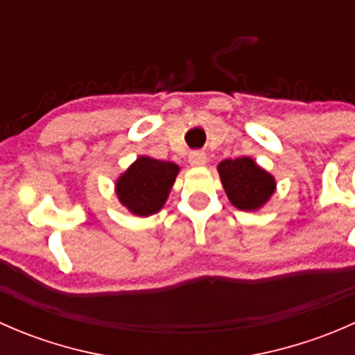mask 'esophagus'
<instances>
[{
	"label": "esophagus",
	"mask_w": 355,
	"mask_h": 355,
	"mask_svg": "<svg viewBox=\"0 0 355 355\" xmlns=\"http://www.w3.org/2000/svg\"><path fill=\"white\" fill-rule=\"evenodd\" d=\"M189 161H191L192 166H204L207 161V156H206V153H202V151H194V153H191V156H189Z\"/></svg>",
	"instance_id": "esophagus-1"
}]
</instances>
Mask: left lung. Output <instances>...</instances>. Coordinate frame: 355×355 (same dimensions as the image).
Masks as SVG:
<instances>
[{"mask_svg":"<svg viewBox=\"0 0 355 355\" xmlns=\"http://www.w3.org/2000/svg\"><path fill=\"white\" fill-rule=\"evenodd\" d=\"M227 198L241 211H259L277 191V180L252 157L223 159L218 164Z\"/></svg>","mask_w":355,"mask_h":355,"instance_id":"obj_1","label":"left lung"}]
</instances>
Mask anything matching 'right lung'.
Listing matches in <instances>:
<instances>
[{
  "label": "right lung",
  "instance_id": "add662e5",
  "mask_svg": "<svg viewBox=\"0 0 355 355\" xmlns=\"http://www.w3.org/2000/svg\"><path fill=\"white\" fill-rule=\"evenodd\" d=\"M180 166L171 161L139 156L114 182L120 204L135 216H151L161 211L170 196Z\"/></svg>",
  "mask_w": 355,
  "mask_h": 355
}]
</instances>
